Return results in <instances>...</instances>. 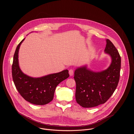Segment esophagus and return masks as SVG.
Listing matches in <instances>:
<instances>
[{
	"mask_svg": "<svg viewBox=\"0 0 134 134\" xmlns=\"http://www.w3.org/2000/svg\"><path fill=\"white\" fill-rule=\"evenodd\" d=\"M69 74L71 76H73V74H74V71L72 70V69H71L69 70Z\"/></svg>",
	"mask_w": 134,
	"mask_h": 134,
	"instance_id": "1",
	"label": "esophagus"
}]
</instances>
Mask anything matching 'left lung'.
<instances>
[{
    "instance_id": "obj_1",
    "label": "left lung",
    "mask_w": 134,
    "mask_h": 134,
    "mask_svg": "<svg viewBox=\"0 0 134 134\" xmlns=\"http://www.w3.org/2000/svg\"><path fill=\"white\" fill-rule=\"evenodd\" d=\"M104 52L111 58V64L106 70L96 72L85 65L75 71L76 100L82 107L91 108L104 104L113 95L118 86L121 57L109 39L106 40Z\"/></svg>"
}]
</instances>
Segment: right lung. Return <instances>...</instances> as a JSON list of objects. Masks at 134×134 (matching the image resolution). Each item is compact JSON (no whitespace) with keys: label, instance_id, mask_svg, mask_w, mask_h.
Returning <instances> with one entry per match:
<instances>
[{"label":"right lung","instance_id":"right-lung-1","mask_svg":"<svg viewBox=\"0 0 134 134\" xmlns=\"http://www.w3.org/2000/svg\"><path fill=\"white\" fill-rule=\"evenodd\" d=\"M24 38L15 50L12 66V78L19 94L26 100L37 105L49 103L54 98L56 87L69 77V71L63 70L57 73L34 78L27 76L21 71L19 64V51Z\"/></svg>","mask_w":134,"mask_h":134}]
</instances>
